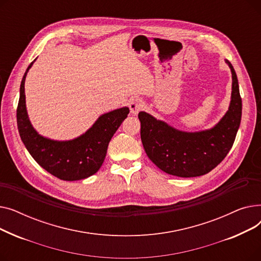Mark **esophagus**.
I'll list each match as a JSON object with an SVG mask.
<instances>
[{
    "label": "esophagus",
    "mask_w": 261,
    "mask_h": 261,
    "mask_svg": "<svg viewBox=\"0 0 261 261\" xmlns=\"http://www.w3.org/2000/svg\"><path fill=\"white\" fill-rule=\"evenodd\" d=\"M144 107V102L140 98H132L129 101V108H130V112L133 115L138 114L141 110Z\"/></svg>",
    "instance_id": "34e87169"
}]
</instances>
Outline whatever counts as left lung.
Segmentation results:
<instances>
[{
    "label": "left lung",
    "mask_w": 261,
    "mask_h": 261,
    "mask_svg": "<svg viewBox=\"0 0 261 261\" xmlns=\"http://www.w3.org/2000/svg\"><path fill=\"white\" fill-rule=\"evenodd\" d=\"M228 110L216 125L206 130L186 132L173 128L144 111L139 113L141 139L148 158L171 175L200 176L208 173L226 156L240 126L242 101L234 67Z\"/></svg>",
    "instance_id": "1"
}]
</instances>
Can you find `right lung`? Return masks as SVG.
I'll use <instances>...</instances> for the list:
<instances>
[{"label": "right lung", "instance_id": "1", "mask_svg": "<svg viewBox=\"0 0 261 261\" xmlns=\"http://www.w3.org/2000/svg\"><path fill=\"white\" fill-rule=\"evenodd\" d=\"M36 59L29 65L20 86L17 122L20 138L39 165L63 181H78L93 175L101 167L112 136L129 114L122 107L100 115L84 134L70 141H55L40 135L33 127L26 110L25 78Z\"/></svg>", "mask_w": 261, "mask_h": 261}]
</instances>
